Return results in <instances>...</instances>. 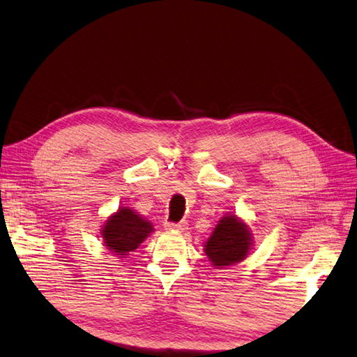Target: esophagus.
Returning a JSON list of instances; mask_svg holds the SVG:
<instances>
[{"instance_id": "1", "label": "esophagus", "mask_w": 357, "mask_h": 357, "mask_svg": "<svg viewBox=\"0 0 357 357\" xmlns=\"http://www.w3.org/2000/svg\"><path fill=\"white\" fill-rule=\"evenodd\" d=\"M186 222H180V223H171V222H166L165 223V228L169 229V231H180L183 232L186 229Z\"/></svg>"}]
</instances>
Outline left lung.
<instances>
[{"label":"left lung","instance_id":"obj_1","mask_svg":"<svg viewBox=\"0 0 357 357\" xmlns=\"http://www.w3.org/2000/svg\"><path fill=\"white\" fill-rule=\"evenodd\" d=\"M252 245L254 237L250 225L237 214L228 213L220 217L205 240L203 252L215 270H227L248 257Z\"/></svg>","mask_w":357,"mask_h":357}]
</instances>
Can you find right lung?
I'll return each instance as SVG.
<instances>
[{
  "mask_svg": "<svg viewBox=\"0 0 357 357\" xmlns=\"http://www.w3.org/2000/svg\"><path fill=\"white\" fill-rule=\"evenodd\" d=\"M154 231V225L146 217L128 206H120L101 225L100 237L106 248L123 260Z\"/></svg>",
  "mask_w": 357,
  "mask_h": 357,
  "instance_id": "right-lung-1",
  "label": "right lung"
}]
</instances>
